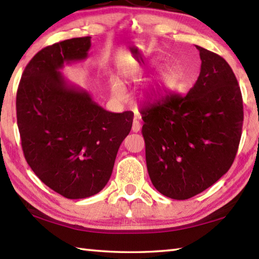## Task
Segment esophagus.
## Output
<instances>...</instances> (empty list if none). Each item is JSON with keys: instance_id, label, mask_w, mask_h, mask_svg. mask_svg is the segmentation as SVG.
Instances as JSON below:
<instances>
[{"instance_id": "obj_1", "label": "esophagus", "mask_w": 259, "mask_h": 259, "mask_svg": "<svg viewBox=\"0 0 259 259\" xmlns=\"http://www.w3.org/2000/svg\"><path fill=\"white\" fill-rule=\"evenodd\" d=\"M139 119H140L139 116L135 117L134 123H133V131H134V133H138V131H140V128H142V124H140Z\"/></svg>"}]
</instances>
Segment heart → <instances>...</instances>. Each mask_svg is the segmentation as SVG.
Masks as SVG:
<instances>
[{"mask_svg": "<svg viewBox=\"0 0 259 259\" xmlns=\"http://www.w3.org/2000/svg\"><path fill=\"white\" fill-rule=\"evenodd\" d=\"M178 81V72L177 69L171 66L165 67L163 71L161 72L159 76V85L162 90H169L176 85ZM113 93L117 97H122L124 95V90L122 85L115 84L113 87Z\"/></svg>", "mask_w": 259, "mask_h": 259, "instance_id": "heart-1", "label": "heart"}]
</instances>
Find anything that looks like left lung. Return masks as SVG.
I'll use <instances>...</instances> for the list:
<instances>
[{
  "mask_svg": "<svg viewBox=\"0 0 259 259\" xmlns=\"http://www.w3.org/2000/svg\"><path fill=\"white\" fill-rule=\"evenodd\" d=\"M195 47L202 63L187 95H168L140 111L148 175L175 200L199 194L229 171L242 134V95L233 71L221 56Z\"/></svg>",
  "mask_w": 259,
  "mask_h": 259,
  "instance_id": "1",
  "label": "left lung"
}]
</instances>
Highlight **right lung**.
Listing matches in <instances>:
<instances>
[{"label": "right lung", "instance_id": "1", "mask_svg": "<svg viewBox=\"0 0 259 259\" xmlns=\"http://www.w3.org/2000/svg\"><path fill=\"white\" fill-rule=\"evenodd\" d=\"M90 36L43 48L26 66L17 91L21 147L34 174L67 199L97 194L133 126L134 113H112L87 91L69 84L59 69L87 58Z\"/></svg>", "mask_w": 259, "mask_h": 259}]
</instances>
